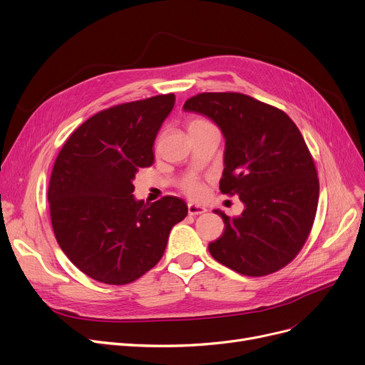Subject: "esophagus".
Listing matches in <instances>:
<instances>
[{
    "mask_svg": "<svg viewBox=\"0 0 365 365\" xmlns=\"http://www.w3.org/2000/svg\"><path fill=\"white\" fill-rule=\"evenodd\" d=\"M207 212L205 207H200L195 204H187V213L190 216H198V215H204Z\"/></svg>",
    "mask_w": 365,
    "mask_h": 365,
    "instance_id": "esophagus-1",
    "label": "esophagus"
}]
</instances>
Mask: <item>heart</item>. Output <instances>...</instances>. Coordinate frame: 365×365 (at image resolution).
Masks as SVG:
<instances>
[{"label": "heart", "mask_w": 365, "mask_h": 365, "mask_svg": "<svg viewBox=\"0 0 365 365\" xmlns=\"http://www.w3.org/2000/svg\"><path fill=\"white\" fill-rule=\"evenodd\" d=\"M204 125H210V123L204 118H192V120H189V123H187V130H194V128L204 127ZM180 190L187 198L195 200V201L202 200L205 197V192H207L205 183L197 176H190V178L185 179L183 183L180 185Z\"/></svg>", "instance_id": "heart-1"}]
</instances>
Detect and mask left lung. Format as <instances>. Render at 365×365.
Masks as SVG:
<instances>
[{"instance_id": "obj_1", "label": "left lung", "mask_w": 365, "mask_h": 365, "mask_svg": "<svg viewBox=\"0 0 365 365\" xmlns=\"http://www.w3.org/2000/svg\"><path fill=\"white\" fill-rule=\"evenodd\" d=\"M185 110L207 115L226 139L220 192L238 195L241 216L225 222L210 255L241 275L264 277L289 264L308 240L319 182L297 125L284 110L242 93H200Z\"/></svg>"}]
</instances>
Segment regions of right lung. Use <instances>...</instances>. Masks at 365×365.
<instances>
[{
	"label": "right lung",
	"instance_id": "add662e5",
	"mask_svg": "<svg viewBox=\"0 0 365 365\" xmlns=\"http://www.w3.org/2000/svg\"><path fill=\"white\" fill-rule=\"evenodd\" d=\"M173 93L110 106L68 138L48 183L57 244L90 278L110 285L136 281L155 266L171 227L187 215L182 198L145 204L133 197L139 168L153 164V142L175 106Z\"/></svg>",
	"mask_w": 365,
	"mask_h": 365
}]
</instances>
